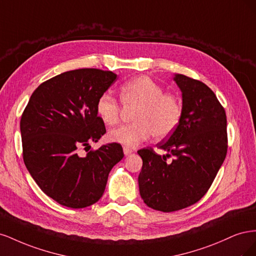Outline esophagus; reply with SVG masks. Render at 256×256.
Masks as SVG:
<instances>
[{"instance_id": "34e87169", "label": "esophagus", "mask_w": 256, "mask_h": 256, "mask_svg": "<svg viewBox=\"0 0 256 256\" xmlns=\"http://www.w3.org/2000/svg\"><path fill=\"white\" fill-rule=\"evenodd\" d=\"M124 154H126V156H128V154H130L131 152H132L134 150H132V148H131V147H129V146H124Z\"/></svg>"}]
</instances>
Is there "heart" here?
I'll list each match as a JSON object with an SVG mask.
<instances>
[{
    "instance_id": "1",
    "label": "heart",
    "mask_w": 256,
    "mask_h": 256,
    "mask_svg": "<svg viewBox=\"0 0 256 256\" xmlns=\"http://www.w3.org/2000/svg\"><path fill=\"white\" fill-rule=\"evenodd\" d=\"M120 102L131 113L134 122L109 132V140L126 146H134L150 136L162 138L173 132L182 118V108L178 98L166 94L164 88L150 76H140L124 83L120 88ZM98 118L108 126L120 120L122 106L109 92H102L96 102Z\"/></svg>"
}]
</instances>
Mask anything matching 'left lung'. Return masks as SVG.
Segmentation results:
<instances>
[{
  "instance_id": "1",
  "label": "left lung",
  "mask_w": 256,
  "mask_h": 256,
  "mask_svg": "<svg viewBox=\"0 0 256 256\" xmlns=\"http://www.w3.org/2000/svg\"><path fill=\"white\" fill-rule=\"evenodd\" d=\"M174 80L182 92L180 124L168 140L138 150L143 160L138 188L144 203L171 212L189 207L210 188L228 152L226 110L207 85L184 74ZM174 156L172 162L166 159Z\"/></svg>"
}]
</instances>
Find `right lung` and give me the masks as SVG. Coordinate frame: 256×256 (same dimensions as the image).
Wrapping results in <instances>:
<instances>
[{"instance_id":"add662e5","label":"right lung","mask_w":256,"mask_h":256,"mask_svg":"<svg viewBox=\"0 0 256 256\" xmlns=\"http://www.w3.org/2000/svg\"><path fill=\"white\" fill-rule=\"evenodd\" d=\"M118 76L96 68L76 69L44 81L22 113L23 161L40 188L60 205L90 206L102 196L112 168L124 157L118 143L80 156L106 134L96 112L98 97Z\"/></svg>"}]
</instances>
